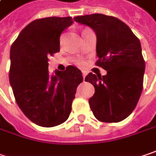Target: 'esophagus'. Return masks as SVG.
<instances>
[{
    "mask_svg": "<svg viewBox=\"0 0 156 156\" xmlns=\"http://www.w3.org/2000/svg\"><path fill=\"white\" fill-rule=\"evenodd\" d=\"M87 75V72L86 71H82V76H83V80H85V77Z\"/></svg>",
    "mask_w": 156,
    "mask_h": 156,
    "instance_id": "34e87169",
    "label": "esophagus"
}]
</instances>
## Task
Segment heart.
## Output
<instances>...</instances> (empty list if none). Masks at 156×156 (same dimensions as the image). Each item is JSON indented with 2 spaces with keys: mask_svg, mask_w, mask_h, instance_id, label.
I'll return each mask as SVG.
<instances>
[{
  "mask_svg": "<svg viewBox=\"0 0 156 156\" xmlns=\"http://www.w3.org/2000/svg\"><path fill=\"white\" fill-rule=\"evenodd\" d=\"M74 63L76 65H78V66H82L84 64V62H83V60H82V58H75L74 59Z\"/></svg>",
  "mask_w": 156,
  "mask_h": 156,
  "instance_id": "1",
  "label": "heart"
}]
</instances>
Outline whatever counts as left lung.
I'll return each mask as SVG.
<instances>
[{
	"label": "left lung",
	"instance_id": "8db88e82",
	"mask_svg": "<svg viewBox=\"0 0 156 156\" xmlns=\"http://www.w3.org/2000/svg\"><path fill=\"white\" fill-rule=\"evenodd\" d=\"M75 22L91 27L97 34L96 65L106 75L90 73L85 82L95 88L89 103L96 119L117 123L135 109L143 90L145 60L139 38L121 20L103 14L80 16Z\"/></svg>",
	"mask_w": 156,
	"mask_h": 156
}]
</instances>
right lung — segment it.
Segmentation results:
<instances>
[{
	"label": "right lung",
	"mask_w": 156,
	"mask_h": 156,
	"mask_svg": "<svg viewBox=\"0 0 156 156\" xmlns=\"http://www.w3.org/2000/svg\"><path fill=\"white\" fill-rule=\"evenodd\" d=\"M72 17L36 19L23 29L10 48L9 82L16 104L28 119L43 127L58 126L68 119L76 89L82 82L75 66L48 70L49 57L59 51V37Z\"/></svg>",
	"instance_id": "add662e5"
}]
</instances>
